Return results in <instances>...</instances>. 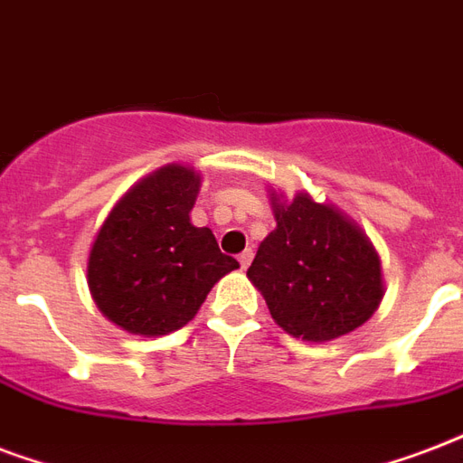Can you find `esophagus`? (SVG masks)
I'll list each match as a JSON object with an SVG mask.
<instances>
[{"label": "esophagus", "mask_w": 463, "mask_h": 463, "mask_svg": "<svg viewBox=\"0 0 463 463\" xmlns=\"http://www.w3.org/2000/svg\"><path fill=\"white\" fill-rule=\"evenodd\" d=\"M238 262L242 269H247V267H250V262H252V250H245V252L238 257Z\"/></svg>", "instance_id": "34e87169"}]
</instances>
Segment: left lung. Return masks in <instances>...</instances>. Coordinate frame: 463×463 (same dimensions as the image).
<instances>
[{
  "label": "left lung",
  "mask_w": 463,
  "mask_h": 463,
  "mask_svg": "<svg viewBox=\"0 0 463 463\" xmlns=\"http://www.w3.org/2000/svg\"><path fill=\"white\" fill-rule=\"evenodd\" d=\"M277 228L260 242L247 279L264 296L274 323L306 342H330L357 330L383 298L381 260L347 213L269 189Z\"/></svg>",
  "instance_id": "obj_1"
}]
</instances>
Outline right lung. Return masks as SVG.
<instances>
[{"label": "right lung", "instance_id": "1", "mask_svg": "<svg viewBox=\"0 0 463 463\" xmlns=\"http://www.w3.org/2000/svg\"><path fill=\"white\" fill-rule=\"evenodd\" d=\"M199 189L196 169L165 165L130 186L99 228L87 284L97 308L126 333L160 337L184 327L213 284L240 267L211 228L192 223Z\"/></svg>", "mask_w": 463, "mask_h": 463}]
</instances>
